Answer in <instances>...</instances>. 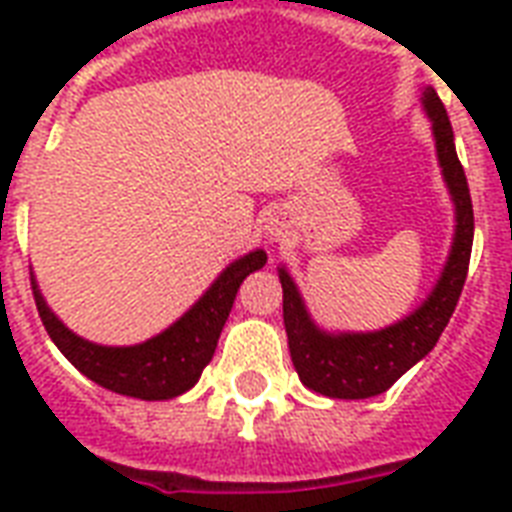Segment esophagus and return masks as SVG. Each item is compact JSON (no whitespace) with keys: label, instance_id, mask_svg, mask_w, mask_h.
Wrapping results in <instances>:
<instances>
[{"label":"esophagus","instance_id":"34e87169","mask_svg":"<svg viewBox=\"0 0 512 512\" xmlns=\"http://www.w3.org/2000/svg\"><path fill=\"white\" fill-rule=\"evenodd\" d=\"M267 235H269V240H280V237H283V229L277 227V224H269Z\"/></svg>","mask_w":512,"mask_h":512}]
</instances>
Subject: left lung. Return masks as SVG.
Here are the masks:
<instances>
[{"label": "left lung", "mask_w": 512, "mask_h": 512, "mask_svg": "<svg viewBox=\"0 0 512 512\" xmlns=\"http://www.w3.org/2000/svg\"><path fill=\"white\" fill-rule=\"evenodd\" d=\"M425 109L433 117L435 146L441 160L443 178L457 202V235L451 245L441 280L430 293V299L414 315L376 334H342L328 336L315 328L310 320L296 285L285 269H280L283 283V320L288 334L293 368L310 390L328 398H374L390 390L400 376L417 360H422L441 339L443 328L449 326L459 293L465 285L470 251H473V202L467 189L465 170L454 149V130L449 114L443 109L433 87L425 90Z\"/></svg>", "instance_id": "obj_1"}]
</instances>
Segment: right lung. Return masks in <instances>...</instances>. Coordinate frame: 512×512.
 Masks as SVG:
<instances>
[{"instance_id":"1","label":"right lung","mask_w":512,"mask_h":512,"mask_svg":"<svg viewBox=\"0 0 512 512\" xmlns=\"http://www.w3.org/2000/svg\"><path fill=\"white\" fill-rule=\"evenodd\" d=\"M264 264H267L264 251H253L237 259L184 318L173 323L168 331H162L160 336L136 347H101V344L79 339L47 310L34 277H31V291L37 301L39 318L45 323V331L55 347L87 379L130 398L168 400L194 387V382L200 379L202 368L211 363L216 352L221 328L235 304L237 288L253 269H261Z\"/></svg>"}]
</instances>
